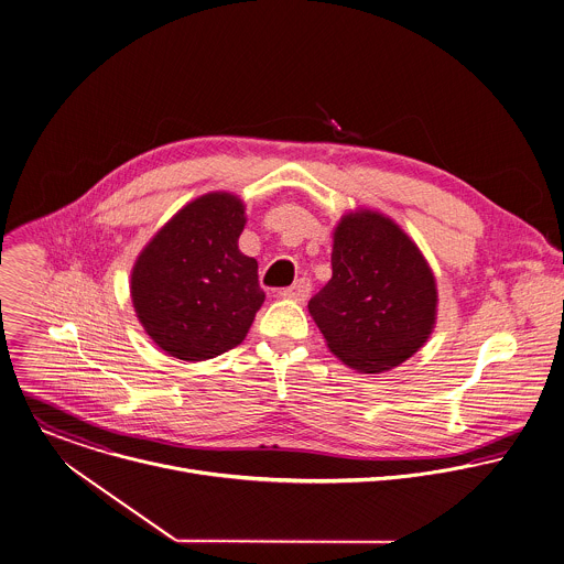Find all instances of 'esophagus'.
<instances>
[{
  "label": "esophagus",
  "mask_w": 564,
  "mask_h": 564,
  "mask_svg": "<svg viewBox=\"0 0 564 564\" xmlns=\"http://www.w3.org/2000/svg\"><path fill=\"white\" fill-rule=\"evenodd\" d=\"M308 293H311V282L306 278L297 280L293 286H286V289L280 291L282 297H291V300H297V302H304L308 297Z\"/></svg>",
  "instance_id": "esophagus-1"
}]
</instances>
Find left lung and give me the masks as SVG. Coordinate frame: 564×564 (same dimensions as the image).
<instances>
[{
	"instance_id": "obj_1",
	"label": "left lung",
	"mask_w": 564,
	"mask_h": 564,
	"mask_svg": "<svg viewBox=\"0 0 564 564\" xmlns=\"http://www.w3.org/2000/svg\"><path fill=\"white\" fill-rule=\"evenodd\" d=\"M435 306V278L393 220L376 212L341 218L333 278L308 311L344 364L368 375L400 366L429 339Z\"/></svg>"
}]
</instances>
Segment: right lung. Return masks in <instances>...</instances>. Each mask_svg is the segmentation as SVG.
<instances>
[{
	"label": "right lung",
	"mask_w": 564,
	"mask_h": 564,
	"mask_svg": "<svg viewBox=\"0 0 564 564\" xmlns=\"http://www.w3.org/2000/svg\"><path fill=\"white\" fill-rule=\"evenodd\" d=\"M242 203L225 192L188 203L140 253L131 295L151 339L182 361L236 348L264 291L258 262L238 249Z\"/></svg>",
	"instance_id": "1"
}]
</instances>
